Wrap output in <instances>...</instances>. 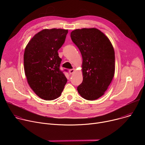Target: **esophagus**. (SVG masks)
I'll use <instances>...</instances> for the list:
<instances>
[{
    "label": "esophagus",
    "mask_w": 145,
    "mask_h": 145,
    "mask_svg": "<svg viewBox=\"0 0 145 145\" xmlns=\"http://www.w3.org/2000/svg\"><path fill=\"white\" fill-rule=\"evenodd\" d=\"M74 71H75V70H74V69H70V70H69V73H70L71 74H73V73L74 72Z\"/></svg>",
    "instance_id": "34e87169"
}]
</instances>
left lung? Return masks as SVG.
<instances>
[{"instance_id": "left-lung-1", "label": "left lung", "mask_w": 145, "mask_h": 145, "mask_svg": "<svg viewBox=\"0 0 145 145\" xmlns=\"http://www.w3.org/2000/svg\"><path fill=\"white\" fill-rule=\"evenodd\" d=\"M82 57L83 80L77 87L81 97L94 100L107 89L115 73V52L109 39L99 30L76 29L71 33Z\"/></svg>"}]
</instances>
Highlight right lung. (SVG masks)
Returning <instances> with one entry per match:
<instances>
[{"label": "right lung", "mask_w": 145, "mask_h": 145, "mask_svg": "<svg viewBox=\"0 0 145 145\" xmlns=\"http://www.w3.org/2000/svg\"><path fill=\"white\" fill-rule=\"evenodd\" d=\"M68 30L44 29L29 41L24 53V68L28 84L41 99L52 100L59 97L67 82L60 69L62 59L58 50L65 42Z\"/></svg>", "instance_id": "obj_1"}]
</instances>
